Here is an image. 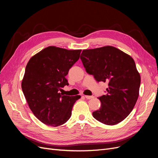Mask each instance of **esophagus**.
Returning a JSON list of instances; mask_svg holds the SVG:
<instances>
[{
  "label": "esophagus",
  "mask_w": 158,
  "mask_h": 158,
  "mask_svg": "<svg viewBox=\"0 0 158 158\" xmlns=\"http://www.w3.org/2000/svg\"><path fill=\"white\" fill-rule=\"evenodd\" d=\"M85 98L87 99H91L94 98V96H92V95H85Z\"/></svg>",
  "instance_id": "34e87169"
}]
</instances>
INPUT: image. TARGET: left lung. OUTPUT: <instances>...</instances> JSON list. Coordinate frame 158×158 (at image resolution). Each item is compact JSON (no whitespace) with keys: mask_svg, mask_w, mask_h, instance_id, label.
I'll return each instance as SVG.
<instances>
[{"mask_svg":"<svg viewBox=\"0 0 158 158\" xmlns=\"http://www.w3.org/2000/svg\"><path fill=\"white\" fill-rule=\"evenodd\" d=\"M80 59L88 74L109 85L107 94L98 98L101 107L93 112V117L107 125L123 121L132 111L139 95L140 76L135 60L112 46L84 49Z\"/></svg>","mask_w":158,"mask_h":158,"instance_id":"left-lung-1","label":"left lung"}]
</instances>
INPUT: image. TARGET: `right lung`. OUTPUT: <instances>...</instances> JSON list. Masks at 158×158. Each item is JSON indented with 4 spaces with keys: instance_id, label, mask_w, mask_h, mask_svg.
I'll return each mask as SVG.
<instances>
[{
    "instance_id": "add662e5",
    "label": "right lung",
    "mask_w": 158,
    "mask_h": 158,
    "mask_svg": "<svg viewBox=\"0 0 158 158\" xmlns=\"http://www.w3.org/2000/svg\"><path fill=\"white\" fill-rule=\"evenodd\" d=\"M81 51L49 46L33 55L26 65L22 81L23 95L33 114L47 125L65 123L71 117L73 105L81 98L59 93L69 85L66 76L79 59Z\"/></svg>"
}]
</instances>
